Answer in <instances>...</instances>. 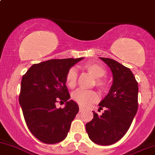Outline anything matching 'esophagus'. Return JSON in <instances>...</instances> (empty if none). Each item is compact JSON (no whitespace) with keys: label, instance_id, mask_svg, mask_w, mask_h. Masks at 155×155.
Here are the masks:
<instances>
[{"label":"esophagus","instance_id":"1","mask_svg":"<svg viewBox=\"0 0 155 155\" xmlns=\"http://www.w3.org/2000/svg\"><path fill=\"white\" fill-rule=\"evenodd\" d=\"M79 110H80V112H82V111H84V108L82 106H80V107H79Z\"/></svg>","mask_w":155,"mask_h":155}]
</instances>
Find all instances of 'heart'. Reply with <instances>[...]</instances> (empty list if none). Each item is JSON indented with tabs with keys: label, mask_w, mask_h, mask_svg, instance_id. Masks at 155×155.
<instances>
[{
	"label": "heart",
	"mask_w": 155,
	"mask_h": 155,
	"mask_svg": "<svg viewBox=\"0 0 155 155\" xmlns=\"http://www.w3.org/2000/svg\"><path fill=\"white\" fill-rule=\"evenodd\" d=\"M84 68L89 74L95 78V85L100 89H104L106 84L101 78L106 74V69L101 65L95 63H88L84 66ZM78 79V73L74 68H70L66 76V85L69 88H74ZM73 100L81 106L87 107L98 101V96L95 91H87L84 89H77L72 93Z\"/></svg>",
	"instance_id": "b5f03b06"
}]
</instances>
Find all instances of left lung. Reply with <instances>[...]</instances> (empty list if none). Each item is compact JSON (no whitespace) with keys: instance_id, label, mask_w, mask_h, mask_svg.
I'll use <instances>...</instances> for the list:
<instances>
[{"instance_id":"8db88e82","label":"left lung","mask_w":155,"mask_h":155,"mask_svg":"<svg viewBox=\"0 0 155 155\" xmlns=\"http://www.w3.org/2000/svg\"><path fill=\"white\" fill-rule=\"evenodd\" d=\"M110 68L113 84L109 93L100 102L104 108L101 116L93 112V119L86 124L88 136L93 143L110 146L124 137L138 109V84L130 68L116 60L100 57Z\"/></svg>"}]
</instances>
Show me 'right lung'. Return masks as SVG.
Wrapping results in <instances>:
<instances>
[{
	"mask_svg": "<svg viewBox=\"0 0 155 155\" xmlns=\"http://www.w3.org/2000/svg\"><path fill=\"white\" fill-rule=\"evenodd\" d=\"M84 58L50 60L34 64L22 77L19 104L30 132L42 143L54 144L67 137L79 107L68 100L66 76ZM59 100L66 102L63 108L55 107Z\"/></svg>",
	"mask_w": 155,
	"mask_h": 155,
	"instance_id": "add662e5",
	"label": "right lung"
}]
</instances>
